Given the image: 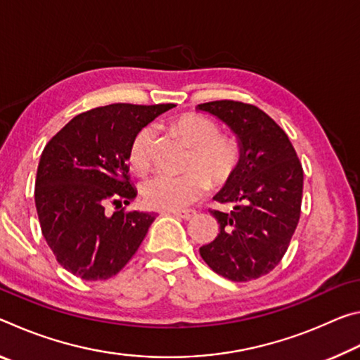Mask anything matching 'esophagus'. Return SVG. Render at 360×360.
<instances>
[{
    "label": "esophagus",
    "instance_id": "esophagus-1",
    "mask_svg": "<svg viewBox=\"0 0 360 360\" xmlns=\"http://www.w3.org/2000/svg\"><path fill=\"white\" fill-rule=\"evenodd\" d=\"M173 216L179 217V219H184V221H191V219H193L195 216H197V211H173Z\"/></svg>",
    "mask_w": 360,
    "mask_h": 360
}]
</instances>
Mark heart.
Returning <instances> with one entry per match:
<instances>
[{
  "mask_svg": "<svg viewBox=\"0 0 360 360\" xmlns=\"http://www.w3.org/2000/svg\"><path fill=\"white\" fill-rule=\"evenodd\" d=\"M169 130L192 149L188 173L182 176H154L143 184L144 203L152 210L179 211L202 197L212 186H224L233 178L240 165V148L233 138L221 135L214 120L202 114H182L169 124ZM152 129L143 127L129 146V165L135 173L150 167Z\"/></svg>",
  "mask_w": 360,
  "mask_h": 360,
  "instance_id": "heart-1",
  "label": "heart"
}]
</instances>
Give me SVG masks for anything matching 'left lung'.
Returning a JSON list of instances; mask_svg holds the SVG:
<instances>
[{"label": "left lung", "mask_w": 360, "mask_h": 360, "mask_svg": "<svg viewBox=\"0 0 360 360\" xmlns=\"http://www.w3.org/2000/svg\"><path fill=\"white\" fill-rule=\"evenodd\" d=\"M222 120L235 133L240 165L221 192L227 212L217 219L214 241L200 255L217 275L245 283L270 273L289 248L300 219L303 169L288 135L270 115L252 105L221 100L197 106Z\"/></svg>", "instance_id": "1"}]
</instances>
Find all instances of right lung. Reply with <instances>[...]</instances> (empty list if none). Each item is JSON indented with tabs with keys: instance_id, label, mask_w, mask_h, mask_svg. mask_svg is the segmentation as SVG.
Wrapping results in <instances>:
<instances>
[{
	"instance_id": "obj_1",
	"label": "right lung",
	"mask_w": 360,
	"mask_h": 360,
	"mask_svg": "<svg viewBox=\"0 0 360 360\" xmlns=\"http://www.w3.org/2000/svg\"><path fill=\"white\" fill-rule=\"evenodd\" d=\"M174 105H114L71 119L42 150L34 203L42 235L65 270L85 281L108 279L135 255L154 212L105 206L136 198L127 167L131 138Z\"/></svg>"
}]
</instances>
